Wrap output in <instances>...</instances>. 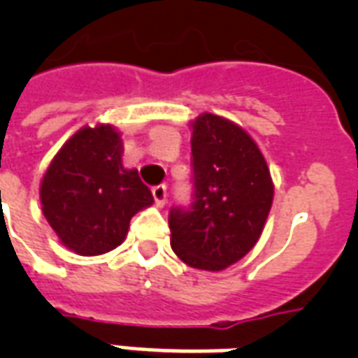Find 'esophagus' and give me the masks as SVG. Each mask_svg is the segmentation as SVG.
Masks as SVG:
<instances>
[{"instance_id": "34e87169", "label": "esophagus", "mask_w": 358, "mask_h": 358, "mask_svg": "<svg viewBox=\"0 0 358 358\" xmlns=\"http://www.w3.org/2000/svg\"><path fill=\"white\" fill-rule=\"evenodd\" d=\"M152 196H154V201H156L157 206H163V204H165V199H167V187H165V185H156V187H152Z\"/></svg>"}]
</instances>
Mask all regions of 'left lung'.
<instances>
[{
    "mask_svg": "<svg viewBox=\"0 0 358 358\" xmlns=\"http://www.w3.org/2000/svg\"><path fill=\"white\" fill-rule=\"evenodd\" d=\"M195 201L169 215L171 247L189 267L223 271L260 239L275 185L255 139L213 113L191 120Z\"/></svg>",
    "mask_w": 358,
    "mask_h": 358,
    "instance_id": "left-lung-1",
    "label": "left lung"
}]
</instances>
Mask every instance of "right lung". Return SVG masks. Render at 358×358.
I'll return each instance as SVG.
<instances>
[{
  "label": "right lung",
  "mask_w": 358,
  "mask_h": 358,
  "mask_svg": "<svg viewBox=\"0 0 358 358\" xmlns=\"http://www.w3.org/2000/svg\"><path fill=\"white\" fill-rule=\"evenodd\" d=\"M122 134L115 126H83L59 148L42 176V213L76 255L117 249L131 217L154 204L137 169L122 165Z\"/></svg>",
  "instance_id": "1"
}]
</instances>
